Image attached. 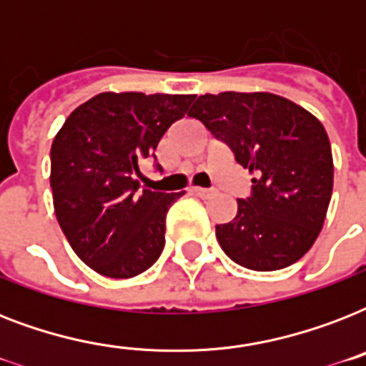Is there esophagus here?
Instances as JSON below:
<instances>
[{"label":"esophagus","mask_w":366,"mask_h":366,"mask_svg":"<svg viewBox=\"0 0 366 366\" xmlns=\"http://www.w3.org/2000/svg\"><path fill=\"white\" fill-rule=\"evenodd\" d=\"M195 195H199V197H211L212 195V189H207V188H194L192 189Z\"/></svg>","instance_id":"34e87169"}]
</instances>
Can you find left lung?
<instances>
[{"label": "left lung", "instance_id": "1", "mask_svg": "<svg viewBox=\"0 0 366 366\" xmlns=\"http://www.w3.org/2000/svg\"><path fill=\"white\" fill-rule=\"evenodd\" d=\"M188 117L228 146L252 174L232 222L218 224L224 252L239 266L275 272L306 254L332 195V152L325 127L269 93L203 94Z\"/></svg>", "mask_w": 366, "mask_h": 366}]
</instances>
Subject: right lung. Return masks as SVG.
I'll list each match as a JSON object with an SVG mask.
<instances>
[{"label":"right lung","mask_w":366,"mask_h":366,"mask_svg":"<svg viewBox=\"0 0 366 366\" xmlns=\"http://www.w3.org/2000/svg\"><path fill=\"white\" fill-rule=\"evenodd\" d=\"M194 99L100 93L71 112L54 137V214L74 252L100 275L134 277L163 252L167 212L184 192H140L134 177Z\"/></svg>","instance_id":"add662e5"}]
</instances>
